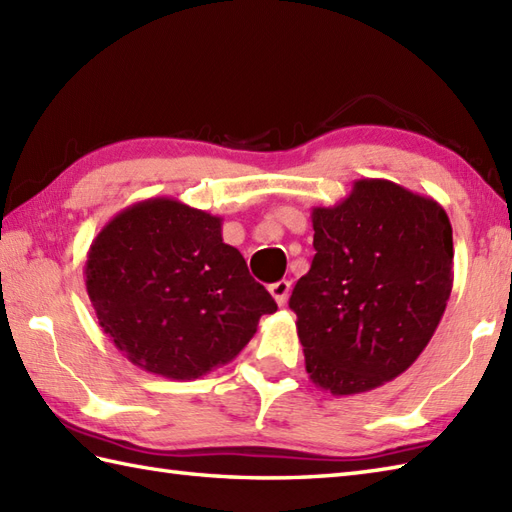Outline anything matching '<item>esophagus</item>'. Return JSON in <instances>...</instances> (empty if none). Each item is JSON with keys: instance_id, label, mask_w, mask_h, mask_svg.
<instances>
[{"instance_id": "obj_1", "label": "esophagus", "mask_w": 512, "mask_h": 512, "mask_svg": "<svg viewBox=\"0 0 512 512\" xmlns=\"http://www.w3.org/2000/svg\"><path fill=\"white\" fill-rule=\"evenodd\" d=\"M270 295H273V299L279 303V306H284V303L288 301V295H290V281L281 279L277 281V284H270Z\"/></svg>"}]
</instances>
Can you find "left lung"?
I'll return each mask as SVG.
<instances>
[{"label": "left lung", "instance_id": "1", "mask_svg": "<svg viewBox=\"0 0 512 512\" xmlns=\"http://www.w3.org/2000/svg\"><path fill=\"white\" fill-rule=\"evenodd\" d=\"M314 259L290 297L306 372L334 396L394 380L422 354L453 288L442 206L383 178L314 206Z\"/></svg>", "mask_w": 512, "mask_h": 512}]
</instances>
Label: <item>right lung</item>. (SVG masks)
<instances>
[{"label":"right lung","mask_w":512,"mask_h":512,"mask_svg":"<svg viewBox=\"0 0 512 512\" xmlns=\"http://www.w3.org/2000/svg\"><path fill=\"white\" fill-rule=\"evenodd\" d=\"M85 288L103 332L149 374L191 380L231 363L277 310L224 244L222 217L173 198L127 206L94 237Z\"/></svg>","instance_id":"right-lung-1"}]
</instances>
